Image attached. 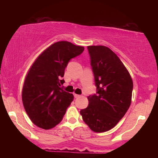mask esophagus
Returning a JSON list of instances; mask_svg holds the SVG:
<instances>
[{
    "label": "esophagus",
    "instance_id": "obj_1",
    "mask_svg": "<svg viewBox=\"0 0 158 158\" xmlns=\"http://www.w3.org/2000/svg\"><path fill=\"white\" fill-rule=\"evenodd\" d=\"M74 98H80V97H81V95H78V94H76V93H74Z\"/></svg>",
    "mask_w": 158,
    "mask_h": 158
}]
</instances>
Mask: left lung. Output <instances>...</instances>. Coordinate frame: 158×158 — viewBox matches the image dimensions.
Wrapping results in <instances>:
<instances>
[{
  "label": "left lung",
  "instance_id": "obj_1",
  "mask_svg": "<svg viewBox=\"0 0 158 158\" xmlns=\"http://www.w3.org/2000/svg\"><path fill=\"white\" fill-rule=\"evenodd\" d=\"M98 94L89 95V106L81 109L83 121L95 132L117 125L129 109L133 82L129 72L113 51L105 46H89Z\"/></svg>",
  "mask_w": 158,
  "mask_h": 158
}]
</instances>
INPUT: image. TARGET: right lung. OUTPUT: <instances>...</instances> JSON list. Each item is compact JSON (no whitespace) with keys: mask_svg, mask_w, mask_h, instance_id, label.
Segmentation results:
<instances>
[{"mask_svg":"<svg viewBox=\"0 0 158 158\" xmlns=\"http://www.w3.org/2000/svg\"><path fill=\"white\" fill-rule=\"evenodd\" d=\"M84 47L68 41L53 43L38 56L29 69L22 89V102L31 121L44 130L62 121L74 95L61 89V79L69 60Z\"/></svg>","mask_w":158,"mask_h":158,"instance_id":"add662e5","label":"right lung"}]
</instances>
